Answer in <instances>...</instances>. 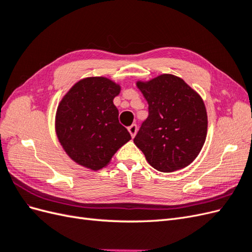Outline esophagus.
I'll return each instance as SVG.
<instances>
[{"label": "esophagus", "instance_id": "obj_1", "mask_svg": "<svg viewBox=\"0 0 252 252\" xmlns=\"http://www.w3.org/2000/svg\"><path fill=\"white\" fill-rule=\"evenodd\" d=\"M128 131H129V133H130L131 138H134L136 134V131H138V126H136L135 124H132L130 127H128Z\"/></svg>", "mask_w": 252, "mask_h": 252}]
</instances>
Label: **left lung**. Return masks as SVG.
Segmentation results:
<instances>
[{
  "label": "left lung",
  "instance_id": "obj_1",
  "mask_svg": "<svg viewBox=\"0 0 252 252\" xmlns=\"http://www.w3.org/2000/svg\"><path fill=\"white\" fill-rule=\"evenodd\" d=\"M149 105V116L133 140L147 162L158 171L185 168L199 156L207 135L203 98L177 75L163 73L138 81Z\"/></svg>",
  "mask_w": 252,
  "mask_h": 252
}]
</instances>
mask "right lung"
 I'll use <instances>...</instances> for the list:
<instances>
[{
    "label": "right lung",
    "mask_w": 252,
    "mask_h": 252,
    "mask_svg": "<svg viewBox=\"0 0 252 252\" xmlns=\"http://www.w3.org/2000/svg\"><path fill=\"white\" fill-rule=\"evenodd\" d=\"M120 84L105 77L77 82L59 103L55 128L61 146L73 162L91 170L107 166L114 154L131 140L119 122L113 98Z\"/></svg>",
    "instance_id": "add662e5"
}]
</instances>
